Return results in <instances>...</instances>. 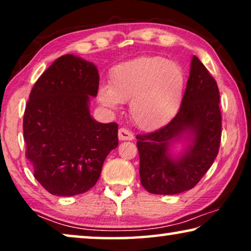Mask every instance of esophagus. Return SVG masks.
Returning <instances> with one entry per match:
<instances>
[{
	"mask_svg": "<svg viewBox=\"0 0 251 251\" xmlns=\"http://www.w3.org/2000/svg\"><path fill=\"white\" fill-rule=\"evenodd\" d=\"M119 139L120 140H132L133 133L129 131L126 128H120L119 129Z\"/></svg>",
	"mask_w": 251,
	"mask_h": 251,
	"instance_id": "obj_1",
	"label": "esophagus"
}]
</instances>
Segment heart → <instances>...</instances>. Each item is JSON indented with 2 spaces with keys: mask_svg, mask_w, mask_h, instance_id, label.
Listing matches in <instances>:
<instances>
[{
  "mask_svg": "<svg viewBox=\"0 0 251 251\" xmlns=\"http://www.w3.org/2000/svg\"><path fill=\"white\" fill-rule=\"evenodd\" d=\"M185 73L179 64L160 56H143L116 65L109 85H101L98 99L109 108L130 101V114L139 128L156 130L168 125L181 105Z\"/></svg>",
  "mask_w": 251,
  "mask_h": 251,
  "instance_id": "b5f03b06",
  "label": "heart"
}]
</instances>
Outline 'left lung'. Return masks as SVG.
Returning a JSON list of instances; mask_svg holds the SVG:
<instances>
[{"label":"left lung","instance_id":"left-lung-1","mask_svg":"<svg viewBox=\"0 0 251 251\" xmlns=\"http://www.w3.org/2000/svg\"><path fill=\"white\" fill-rule=\"evenodd\" d=\"M186 135L191 144L174 159L171 144ZM222 137V114L217 82L193 56L180 108L156 131L137 135L140 183L152 194L171 195L197 185L217 156Z\"/></svg>","mask_w":251,"mask_h":251}]
</instances>
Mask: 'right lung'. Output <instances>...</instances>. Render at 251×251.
Returning a JSON list of instances; mask_svg holds the SVG:
<instances>
[{"label":"right lung","instance_id":"1","mask_svg":"<svg viewBox=\"0 0 251 251\" xmlns=\"http://www.w3.org/2000/svg\"><path fill=\"white\" fill-rule=\"evenodd\" d=\"M97 67L74 54L53 61L35 82L24 114L26 157L34 177L53 195L73 197L97 183L102 163L119 145L118 125L91 118Z\"/></svg>","mask_w":251,"mask_h":251}]
</instances>
